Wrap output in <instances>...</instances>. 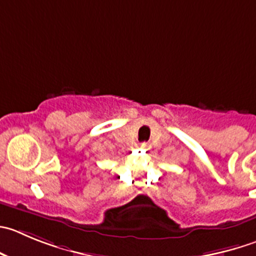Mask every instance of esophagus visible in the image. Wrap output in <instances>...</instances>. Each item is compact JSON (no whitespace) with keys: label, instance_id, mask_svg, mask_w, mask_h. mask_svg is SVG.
<instances>
[{"label":"esophagus","instance_id":"esophagus-1","mask_svg":"<svg viewBox=\"0 0 256 256\" xmlns=\"http://www.w3.org/2000/svg\"><path fill=\"white\" fill-rule=\"evenodd\" d=\"M140 147H142L143 150H150V144L148 142H143L142 144H140Z\"/></svg>","mask_w":256,"mask_h":256}]
</instances>
